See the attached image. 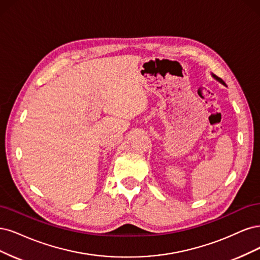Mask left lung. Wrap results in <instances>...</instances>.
<instances>
[{"label": "left lung", "mask_w": 260, "mask_h": 260, "mask_svg": "<svg viewBox=\"0 0 260 260\" xmlns=\"http://www.w3.org/2000/svg\"><path fill=\"white\" fill-rule=\"evenodd\" d=\"M212 77H213V78H214V79H215L216 81H218L219 83H221V84H222V85H224V86H225V83H224V82H223V81H222V80H221L220 78H218V77H217V75H215V74H213V73H212Z\"/></svg>", "instance_id": "left-lung-1"}]
</instances>
